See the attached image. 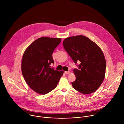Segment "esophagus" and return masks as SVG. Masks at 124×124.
Returning a JSON list of instances; mask_svg holds the SVG:
<instances>
[{
  "mask_svg": "<svg viewBox=\"0 0 124 124\" xmlns=\"http://www.w3.org/2000/svg\"><path fill=\"white\" fill-rule=\"evenodd\" d=\"M64 72L66 74H69V73H70V71H66Z\"/></svg>",
  "mask_w": 124,
  "mask_h": 124,
  "instance_id": "1",
  "label": "esophagus"
}]
</instances>
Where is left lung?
I'll list each match as a JSON object with an SVG mask.
<instances>
[{"instance_id":"1","label":"left lung","mask_w":124,"mask_h":124,"mask_svg":"<svg viewBox=\"0 0 124 124\" xmlns=\"http://www.w3.org/2000/svg\"><path fill=\"white\" fill-rule=\"evenodd\" d=\"M63 46L78 69H74L76 80L71 83L73 88L83 94L94 92L105 78L106 62L100 47L87 37L76 36L66 38Z\"/></svg>"}]
</instances>
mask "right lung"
I'll return each instance as SVG.
<instances>
[{
  "label": "right lung",
  "mask_w": 124,
  "mask_h": 124,
  "mask_svg": "<svg viewBox=\"0 0 124 124\" xmlns=\"http://www.w3.org/2000/svg\"><path fill=\"white\" fill-rule=\"evenodd\" d=\"M61 38L41 37L26 50L21 62V71L28 85L35 92L45 94L55 88L63 71L55 70L53 53L60 43Z\"/></svg>",
  "instance_id": "obj_1"
}]
</instances>
